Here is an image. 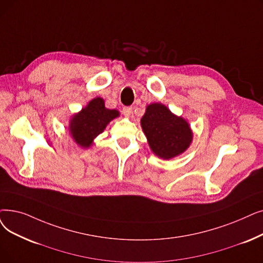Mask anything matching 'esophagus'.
I'll list each match as a JSON object with an SVG mask.
<instances>
[{
    "label": "esophagus",
    "instance_id": "obj_1",
    "mask_svg": "<svg viewBox=\"0 0 263 263\" xmlns=\"http://www.w3.org/2000/svg\"><path fill=\"white\" fill-rule=\"evenodd\" d=\"M122 114L125 117H130L132 114V108L131 107H123L122 108Z\"/></svg>",
    "mask_w": 263,
    "mask_h": 263
}]
</instances>
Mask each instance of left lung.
Listing matches in <instances>:
<instances>
[{"label": "left lung", "mask_w": 263, "mask_h": 263, "mask_svg": "<svg viewBox=\"0 0 263 263\" xmlns=\"http://www.w3.org/2000/svg\"><path fill=\"white\" fill-rule=\"evenodd\" d=\"M141 127L151 151L163 160L184 154L192 143L193 132L189 122L162 103L147 105Z\"/></svg>", "instance_id": "obj_1"}]
</instances>
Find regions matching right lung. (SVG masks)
Wrapping results in <instances>:
<instances>
[{
	"label": "right lung",
	"instance_id": "obj_1",
	"mask_svg": "<svg viewBox=\"0 0 263 263\" xmlns=\"http://www.w3.org/2000/svg\"><path fill=\"white\" fill-rule=\"evenodd\" d=\"M119 116V110L106 108L104 99L97 97L71 117L68 133L79 147L87 149L92 146L95 139L104 131L107 124Z\"/></svg>",
	"mask_w": 263,
	"mask_h": 263
}]
</instances>
